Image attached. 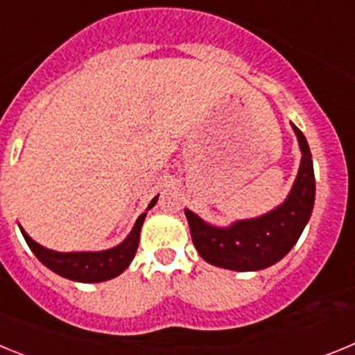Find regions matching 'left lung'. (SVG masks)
<instances>
[{
  "mask_svg": "<svg viewBox=\"0 0 355 355\" xmlns=\"http://www.w3.org/2000/svg\"><path fill=\"white\" fill-rule=\"evenodd\" d=\"M291 128L302 158L283 205L265 215L234 220L225 227L205 222L192 209L184 208L193 245L209 265L234 272L263 270L281 261L302 234L315 206V172L306 137L295 124Z\"/></svg>",
  "mask_w": 355,
  "mask_h": 355,
  "instance_id": "obj_1",
  "label": "left lung"
}]
</instances>
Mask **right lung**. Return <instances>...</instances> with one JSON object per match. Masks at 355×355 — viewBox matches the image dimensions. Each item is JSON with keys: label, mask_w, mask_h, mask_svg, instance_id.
Segmentation results:
<instances>
[{"label": "right lung", "mask_w": 355, "mask_h": 355, "mask_svg": "<svg viewBox=\"0 0 355 355\" xmlns=\"http://www.w3.org/2000/svg\"><path fill=\"white\" fill-rule=\"evenodd\" d=\"M156 202H158V196L150 200L147 211ZM147 211L137 218L126 240L112 247V249L96 250V252H90V250H87V252L85 250H81V252H58V250L46 249L35 240H31L21 225H19V229H21L31 252L35 254L37 259L44 266H48L49 270L65 279H71V281H78V283H103V281H110V279L121 275L133 261L137 249H139L140 229L146 220Z\"/></svg>", "instance_id": "1"}]
</instances>
